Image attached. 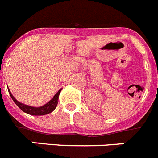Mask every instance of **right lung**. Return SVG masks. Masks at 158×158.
I'll return each instance as SVG.
<instances>
[{"instance_id":"1","label":"right lung","mask_w":158,"mask_h":158,"mask_svg":"<svg viewBox=\"0 0 158 158\" xmlns=\"http://www.w3.org/2000/svg\"><path fill=\"white\" fill-rule=\"evenodd\" d=\"M8 93L10 94L11 97H12V100L15 102V104L18 106V107L23 111V112L29 114V115H47L49 113H51L54 111L55 108H56L57 105H58V96H59L60 93H61V90L60 89L59 91L54 95V97L51 99L49 102H47V104H44V105L41 106V107H32V106L26 105L24 104H22L20 102H19L18 100H16L15 99L12 94L11 93L9 89H8Z\"/></svg>"}]
</instances>
